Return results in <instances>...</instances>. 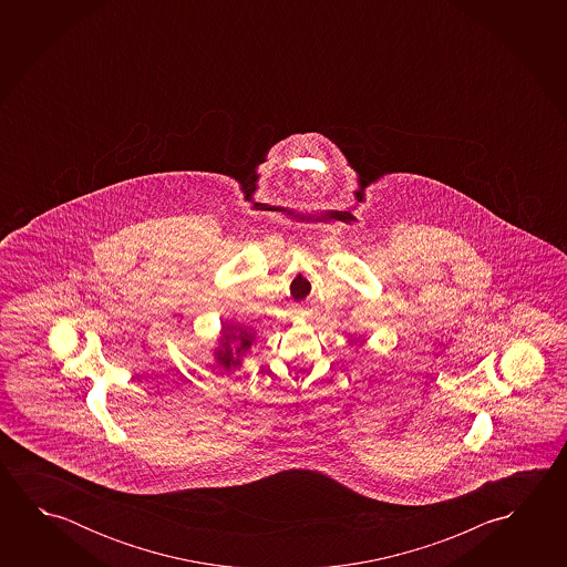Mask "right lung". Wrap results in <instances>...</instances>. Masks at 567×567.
Returning a JSON list of instances; mask_svg holds the SVG:
<instances>
[{
    "label": "right lung",
    "instance_id": "add662e5",
    "mask_svg": "<svg viewBox=\"0 0 567 567\" xmlns=\"http://www.w3.org/2000/svg\"><path fill=\"white\" fill-rule=\"evenodd\" d=\"M224 336L227 340H237L239 346H237V353H241L245 348H249L252 342V336L247 332V330H243V328H237V326H225ZM219 363L225 365V368H231V365H239V358L235 360L233 358V352L229 350V346H225V352H219Z\"/></svg>",
    "mask_w": 567,
    "mask_h": 567
}]
</instances>
